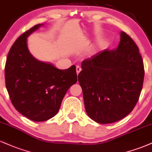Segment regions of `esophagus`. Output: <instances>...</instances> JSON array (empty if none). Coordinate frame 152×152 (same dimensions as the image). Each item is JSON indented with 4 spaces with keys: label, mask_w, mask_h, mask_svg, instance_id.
Segmentation results:
<instances>
[{
    "label": "esophagus",
    "mask_w": 152,
    "mask_h": 152,
    "mask_svg": "<svg viewBox=\"0 0 152 152\" xmlns=\"http://www.w3.org/2000/svg\"><path fill=\"white\" fill-rule=\"evenodd\" d=\"M82 70V68H81V67H80V66H79V65H77L76 66V72H77V74H79L80 73V71Z\"/></svg>",
    "instance_id": "obj_1"
}]
</instances>
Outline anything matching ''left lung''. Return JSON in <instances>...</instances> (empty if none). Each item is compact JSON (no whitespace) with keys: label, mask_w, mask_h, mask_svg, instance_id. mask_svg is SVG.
Returning a JSON list of instances; mask_svg holds the SVG:
<instances>
[{"label":"left lung","mask_w":152,"mask_h":152,"mask_svg":"<svg viewBox=\"0 0 152 152\" xmlns=\"http://www.w3.org/2000/svg\"><path fill=\"white\" fill-rule=\"evenodd\" d=\"M144 77L142 58L124 32L115 50H103L82 62L78 81L87 115L99 124H110L132 111Z\"/></svg>","instance_id":"1"}]
</instances>
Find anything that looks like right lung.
I'll return each mask as SVG.
<instances>
[{"label": "right lung", "mask_w": 152, "mask_h": 152, "mask_svg": "<svg viewBox=\"0 0 152 152\" xmlns=\"http://www.w3.org/2000/svg\"><path fill=\"white\" fill-rule=\"evenodd\" d=\"M44 24L20 36L9 51L5 67L6 89L14 107L34 122H44L58 113L68 89L77 81L75 65L60 69L37 60L30 53L28 37Z\"/></svg>", "instance_id": "obj_1"}]
</instances>
